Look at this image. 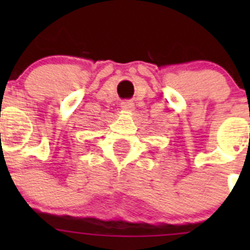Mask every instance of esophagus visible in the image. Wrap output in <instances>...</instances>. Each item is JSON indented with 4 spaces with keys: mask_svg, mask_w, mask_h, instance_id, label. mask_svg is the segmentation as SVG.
<instances>
[{
    "mask_svg": "<svg viewBox=\"0 0 250 250\" xmlns=\"http://www.w3.org/2000/svg\"><path fill=\"white\" fill-rule=\"evenodd\" d=\"M121 107L124 110H134V103L131 100H125L121 103Z\"/></svg>",
    "mask_w": 250,
    "mask_h": 250,
    "instance_id": "obj_1",
    "label": "esophagus"
}]
</instances>
